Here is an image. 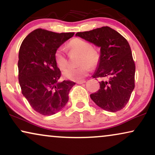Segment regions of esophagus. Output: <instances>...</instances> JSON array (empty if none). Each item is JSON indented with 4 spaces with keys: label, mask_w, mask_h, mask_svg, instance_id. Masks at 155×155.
Here are the masks:
<instances>
[{
    "label": "esophagus",
    "mask_w": 155,
    "mask_h": 155,
    "mask_svg": "<svg viewBox=\"0 0 155 155\" xmlns=\"http://www.w3.org/2000/svg\"><path fill=\"white\" fill-rule=\"evenodd\" d=\"M84 83H86V81H84V80H83V81H77V84H84Z\"/></svg>",
    "instance_id": "34e87169"
}]
</instances>
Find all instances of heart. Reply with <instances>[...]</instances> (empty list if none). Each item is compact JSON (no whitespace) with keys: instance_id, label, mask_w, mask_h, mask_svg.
I'll use <instances>...</instances> for the list:
<instances>
[{"instance_id":"1","label":"heart","mask_w":155,"mask_h":155,"mask_svg":"<svg viewBox=\"0 0 155 155\" xmlns=\"http://www.w3.org/2000/svg\"><path fill=\"white\" fill-rule=\"evenodd\" d=\"M67 47L70 52L80 54L79 64L81 65L76 68H68L63 71V76L66 79L72 81H81L90 72V66L94 68L99 64L100 54L89 42L80 38L72 39L68 43ZM54 61L59 69L64 70L67 67V57L61 47L55 51Z\"/></svg>"}]
</instances>
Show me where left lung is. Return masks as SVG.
<instances>
[{
	"label": "left lung",
	"instance_id": "1",
	"mask_svg": "<svg viewBox=\"0 0 155 155\" xmlns=\"http://www.w3.org/2000/svg\"><path fill=\"white\" fill-rule=\"evenodd\" d=\"M76 36L101 47L100 62L93 78L106 79L99 82L100 88L91 98L109 112L122 110L135 88V64L128 42L108 26L77 32Z\"/></svg>",
	"mask_w": 155,
	"mask_h": 155
}]
</instances>
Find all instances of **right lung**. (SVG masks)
<instances>
[{"label": "right lung", "mask_w": 155, "mask_h": 155, "mask_svg": "<svg viewBox=\"0 0 155 155\" xmlns=\"http://www.w3.org/2000/svg\"><path fill=\"white\" fill-rule=\"evenodd\" d=\"M74 35L38 28L20 45L18 67L22 94L32 109L42 115H51L61 110L75 85L71 81L58 82L61 73L54 61L55 51Z\"/></svg>", "instance_id": "add662e5"}]
</instances>
